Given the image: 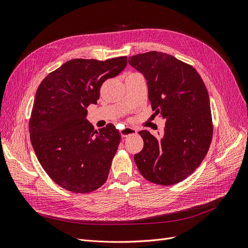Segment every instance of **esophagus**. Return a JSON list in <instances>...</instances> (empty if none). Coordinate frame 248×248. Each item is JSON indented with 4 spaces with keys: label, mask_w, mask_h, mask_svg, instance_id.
Listing matches in <instances>:
<instances>
[{
    "label": "esophagus",
    "mask_w": 248,
    "mask_h": 248,
    "mask_svg": "<svg viewBox=\"0 0 248 248\" xmlns=\"http://www.w3.org/2000/svg\"><path fill=\"white\" fill-rule=\"evenodd\" d=\"M137 134V129L133 128V127H124L123 129H121V135L123 138H127L129 136H133Z\"/></svg>",
    "instance_id": "obj_1"
}]
</instances>
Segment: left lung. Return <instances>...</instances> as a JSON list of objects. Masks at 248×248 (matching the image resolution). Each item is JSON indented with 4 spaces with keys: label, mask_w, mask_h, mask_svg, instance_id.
Listing matches in <instances>:
<instances>
[{
    "label": "left lung",
    "mask_w": 248,
    "mask_h": 248,
    "mask_svg": "<svg viewBox=\"0 0 248 248\" xmlns=\"http://www.w3.org/2000/svg\"><path fill=\"white\" fill-rule=\"evenodd\" d=\"M128 63L146 77L152 108L166 120L162 137L139 132L144 148L135 155L136 165L152 183L177 184L200 166L211 144L207 88L192 65L163 52L137 54Z\"/></svg>",
    "instance_id": "1"
}]
</instances>
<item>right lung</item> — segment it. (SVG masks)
<instances>
[{
  "mask_svg": "<svg viewBox=\"0 0 248 248\" xmlns=\"http://www.w3.org/2000/svg\"><path fill=\"white\" fill-rule=\"evenodd\" d=\"M126 63V56L72 59L50 72L36 91L30 140L44 171L65 190L83 194L106 183L121 134L112 124L96 131L85 119L86 108Z\"/></svg>",
  "mask_w": 248,
  "mask_h": 248,
  "instance_id": "add662e5",
  "label": "right lung"
}]
</instances>
